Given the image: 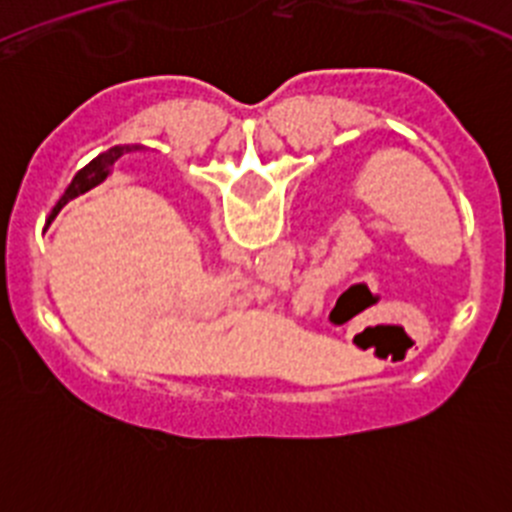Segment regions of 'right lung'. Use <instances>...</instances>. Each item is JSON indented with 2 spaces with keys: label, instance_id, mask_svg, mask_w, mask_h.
Instances as JSON below:
<instances>
[{
  "label": "right lung",
  "instance_id": "1",
  "mask_svg": "<svg viewBox=\"0 0 512 512\" xmlns=\"http://www.w3.org/2000/svg\"><path fill=\"white\" fill-rule=\"evenodd\" d=\"M125 151H130V146H115V148H110V151H107V153H99V156L94 158V161H89V164L84 166V169H81L79 174L74 176V182H71L69 189L63 192V197H61V200H58V205L53 207V212H51V217H48V220H53V217H56L58 212H61V207L66 205V202L74 200V197H79V194L89 192V189L97 187V184L102 182V179H107V174H110L112 164H115L117 158H120Z\"/></svg>",
  "mask_w": 512,
  "mask_h": 512
}]
</instances>
